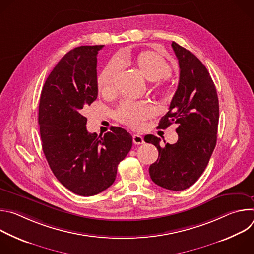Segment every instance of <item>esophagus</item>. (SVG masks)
I'll list each match as a JSON object with an SVG mask.
<instances>
[{
  "label": "esophagus",
  "mask_w": 254,
  "mask_h": 254,
  "mask_svg": "<svg viewBox=\"0 0 254 254\" xmlns=\"http://www.w3.org/2000/svg\"><path fill=\"white\" fill-rule=\"evenodd\" d=\"M132 141L135 144H141V143H143V138H142L141 135H139L137 133H134L132 135Z\"/></svg>",
  "instance_id": "esophagus-1"
}]
</instances>
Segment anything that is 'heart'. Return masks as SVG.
Segmentation results:
<instances>
[{
    "label": "heart",
    "mask_w": 254,
    "mask_h": 254,
    "mask_svg": "<svg viewBox=\"0 0 254 254\" xmlns=\"http://www.w3.org/2000/svg\"><path fill=\"white\" fill-rule=\"evenodd\" d=\"M121 65H133L140 74L149 81H157L165 78L171 73V66L168 61L159 53L147 50L137 54L123 55L119 59H114L108 63L98 76V87L103 92H112L114 90L115 79ZM163 91H168L163 87ZM153 114V110L148 102H122L115 112V118L129 127H139L142 123L148 120Z\"/></svg>",
    "instance_id": "1"
}]
</instances>
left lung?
<instances>
[{
  "mask_svg": "<svg viewBox=\"0 0 254 254\" xmlns=\"http://www.w3.org/2000/svg\"><path fill=\"white\" fill-rule=\"evenodd\" d=\"M178 58L180 78L169 112L161 119L159 128L177 124L178 141L160 146L153 134L144 141L157 147L159 158L150 166L153 182L173 191L191 187L206 169L217 141L219 101L215 84L203 63L189 50L172 43Z\"/></svg>",
  "mask_w": 254,
  "mask_h": 254,
  "instance_id": "left-lung-1",
  "label": "left lung"
}]
</instances>
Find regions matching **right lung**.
<instances>
[{
	"instance_id": "add662e5",
	"label": "right lung",
	"mask_w": 254,
	"mask_h": 254,
	"mask_svg": "<svg viewBox=\"0 0 254 254\" xmlns=\"http://www.w3.org/2000/svg\"><path fill=\"white\" fill-rule=\"evenodd\" d=\"M103 45L70 50L42 88L38 123L42 149L59 182L88 197L113 185L117 170L132 146L126 129L112 127L97 136L86 129L87 107L97 98V53Z\"/></svg>"
}]
</instances>
